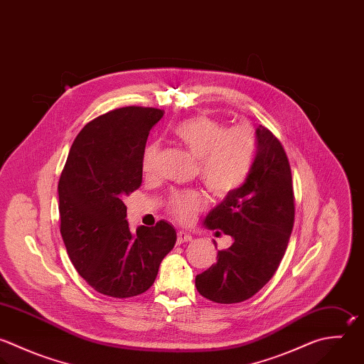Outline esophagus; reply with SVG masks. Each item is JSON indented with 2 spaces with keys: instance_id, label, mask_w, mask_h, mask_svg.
I'll list each match as a JSON object with an SVG mask.
<instances>
[{
  "instance_id": "34e87169",
  "label": "esophagus",
  "mask_w": 364,
  "mask_h": 364,
  "mask_svg": "<svg viewBox=\"0 0 364 364\" xmlns=\"http://www.w3.org/2000/svg\"><path fill=\"white\" fill-rule=\"evenodd\" d=\"M192 240V236L186 232H178V237H176V243L178 245H182V243H186V242H191Z\"/></svg>"
}]
</instances>
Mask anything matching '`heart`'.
Listing matches in <instances>:
<instances>
[{
  "mask_svg": "<svg viewBox=\"0 0 364 364\" xmlns=\"http://www.w3.org/2000/svg\"><path fill=\"white\" fill-rule=\"evenodd\" d=\"M173 134L198 159V175L215 196H229L245 183L256 155V135L252 128L247 125L226 128L220 121L196 115L181 121L173 128ZM159 149L156 142L144 149L141 166L145 175L156 171ZM205 205L203 193L192 189L173 193L168 209L175 219L188 223Z\"/></svg>",
  "mask_w": 364,
  "mask_h": 364,
  "instance_id": "1",
  "label": "heart"
}]
</instances>
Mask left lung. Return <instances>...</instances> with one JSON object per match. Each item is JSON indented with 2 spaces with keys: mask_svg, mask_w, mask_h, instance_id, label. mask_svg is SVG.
Masks as SVG:
<instances>
[{
  "mask_svg": "<svg viewBox=\"0 0 364 364\" xmlns=\"http://www.w3.org/2000/svg\"><path fill=\"white\" fill-rule=\"evenodd\" d=\"M257 151L245 183L226 196L205 225L233 237L218 260L196 276L198 291L220 304L250 299L274 274L294 223L291 171L280 141L264 127L256 129Z\"/></svg>",
  "mask_w": 364,
  "mask_h": 364,
  "instance_id": "1",
  "label": "left lung"
}]
</instances>
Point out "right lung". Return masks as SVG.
<instances>
[{
    "label": "right lung",
    "mask_w": 364,
    "mask_h": 364,
    "mask_svg": "<svg viewBox=\"0 0 364 364\" xmlns=\"http://www.w3.org/2000/svg\"><path fill=\"white\" fill-rule=\"evenodd\" d=\"M162 109L124 107L77 135L58 182L60 230L68 256L97 291L127 299L146 291L176 242L165 220L131 232L124 198L142 183L141 159Z\"/></svg>",
    "instance_id": "right-lung-1"
}]
</instances>
